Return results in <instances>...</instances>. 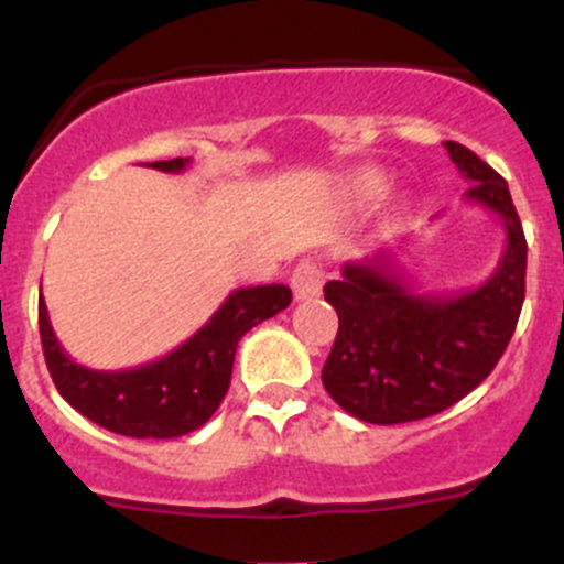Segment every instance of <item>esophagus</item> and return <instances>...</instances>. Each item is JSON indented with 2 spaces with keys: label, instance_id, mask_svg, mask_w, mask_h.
<instances>
[{
  "label": "esophagus",
  "instance_id": "esophagus-1",
  "mask_svg": "<svg viewBox=\"0 0 564 564\" xmlns=\"http://www.w3.org/2000/svg\"><path fill=\"white\" fill-rule=\"evenodd\" d=\"M322 283H324V272L322 264L316 261L305 259L294 267L292 272V289H294V300H311L322 292Z\"/></svg>",
  "mask_w": 564,
  "mask_h": 564
}]
</instances>
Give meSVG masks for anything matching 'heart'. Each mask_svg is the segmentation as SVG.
Here are the masks:
<instances>
[{"mask_svg": "<svg viewBox=\"0 0 564 564\" xmlns=\"http://www.w3.org/2000/svg\"><path fill=\"white\" fill-rule=\"evenodd\" d=\"M357 187L366 196H382L390 187V180L382 172H377V169H368V172H360V176H357Z\"/></svg>", "mask_w": 564, "mask_h": 564, "instance_id": "heart-1", "label": "heart"}]
</instances>
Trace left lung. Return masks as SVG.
Segmentation results:
<instances>
[{"label":"left lung","mask_w":564,"mask_h":564,"mask_svg":"<svg viewBox=\"0 0 564 564\" xmlns=\"http://www.w3.org/2000/svg\"><path fill=\"white\" fill-rule=\"evenodd\" d=\"M445 150L469 182L464 202L502 220L505 253L480 286L456 294L417 292L388 250L340 267V281L324 286L338 335L322 382L362 423L395 425L445 412L494 371L519 324L527 240L508 182L456 141H445Z\"/></svg>","instance_id":"1"}]
</instances>
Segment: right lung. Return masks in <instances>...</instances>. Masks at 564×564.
I'll list each match as a JSON object with an SVG mask.
<instances>
[{"instance_id": "obj_1", "label": "right lung", "mask_w": 564, "mask_h": 564, "mask_svg": "<svg viewBox=\"0 0 564 564\" xmlns=\"http://www.w3.org/2000/svg\"><path fill=\"white\" fill-rule=\"evenodd\" d=\"M187 163L191 158H174L147 166L180 174ZM289 303L292 289L283 283L235 289L198 333L161 360L124 371H93L65 355L51 327L45 300L40 297V344L56 390L84 417L133 440H174L213 417L229 390L240 338L264 318L289 308Z\"/></svg>"}]
</instances>
